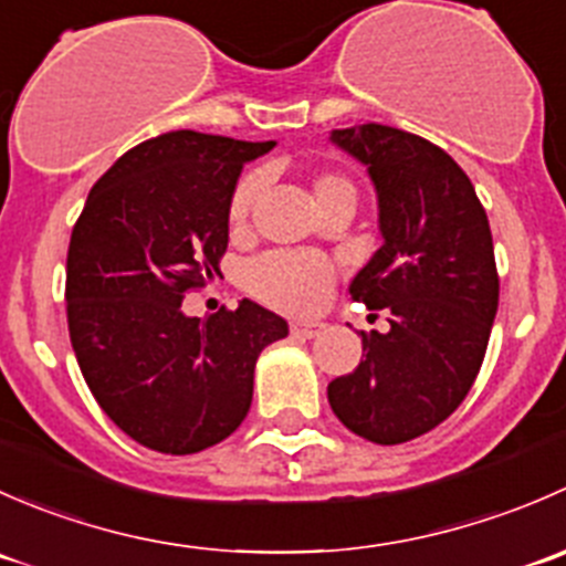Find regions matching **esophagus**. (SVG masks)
<instances>
[{"label": "esophagus", "instance_id": "34e87169", "mask_svg": "<svg viewBox=\"0 0 566 566\" xmlns=\"http://www.w3.org/2000/svg\"><path fill=\"white\" fill-rule=\"evenodd\" d=\"M323 328H325L323 323H304V319H295V323H290V334L301 336V339H312V336H317Z\"/></svg>", "mask_w": 566, "mask_h": 566}]
</instances>
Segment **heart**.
Listing matches in <instances>:
<instances>
[{
  "instance_id": "b5f03b06",
  "label": "heart",
  "mask_w": 566,
  "mask_h": 566,
  "mask_svg": "<svg viewBox=\"0 0 566 566\" xmlns=\"http://www.w3.org/2000/svg\"><path fill=\"white\" fill-rule=\"evenodd\" d=\"M260 191V177L249 175L235 186L230 199V224L243 227L249 219L251 202ZM312 199L323 213L334 202H356V191L342 175L323 172L312 180ZM249 290L260 301L290 315H310L315 312L334 284V268L325 256L312 251H271L249 265Z\"/></svg>"
}]
</instances>
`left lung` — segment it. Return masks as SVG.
I'll use <instances>...</instances> for the list:
<instances>
[{
  "instance_id": "obj_1",
  "label": "left lung",
  "mask_w": 566,
  "mask_h": 566,
  "mask_svg": "<svg viewBox=\"0 0 566 566\" xmlns=\"http://www.w3.org/2000/svg\"><path fill=\"white\" fill-rule=\"evenodd\" d=\"M331 145L367 167L384 247L350 295L391 328L364 334V358L331 380L336 419L380 447L413 441L471 391L499 310L493 235L471 180L421 136L367 123L331 130Z\"/></svg>"
}]
</instances>
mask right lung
I'll list each match as a JSON object with an SVG mask.
<instances>
[{
    "label": "right lung",
    "mask_w": 566,
    "mask_h": 566,
    "mask_svg": "<svg viewBox=\"0 0 566 566\" xmlns=\"http://www.w3.org/2000/svg\"><path fill=\"white\" fill-rule=\"evenodd\" d=\"M276 142L169 130L114 161L67 249V328L84 380L125 436L193 454L241 427L254 367L287 319L243 298L188 317L182 295L219 273L243 164Z\"/></svg>",
    "instance_id": "obj_1"
}]
</instances>
